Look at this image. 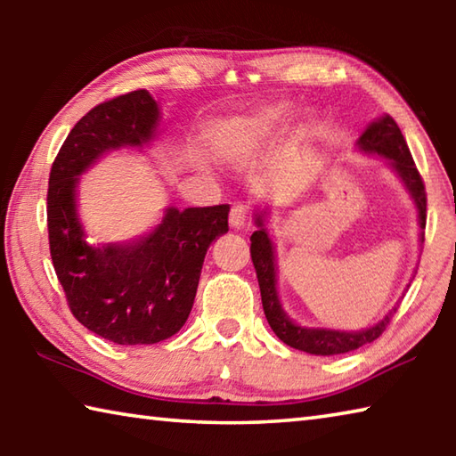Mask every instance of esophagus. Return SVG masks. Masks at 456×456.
<instances>
[{
    "instance_id": "1",
    "label": "esophagus",
    "mask_w": 456,
    "mask_h": 456,
    "mask_svg": "<svg viewBox=\"0 0 456 456\" xmlns=\"http://www.w3.org/2000/svg\"><path fill=\"white\" fill-rule=\"evenodd\" d=\"M247 215H249V207L243 203L233 205V209L229 213V225L233 229H241L247 223Z\"/></svg>"
}]
</instances>
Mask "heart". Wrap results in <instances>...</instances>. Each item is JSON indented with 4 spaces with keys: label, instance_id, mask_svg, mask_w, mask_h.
<instances>
[{
    "label": "heart",
    "instance_id": "obj_1",
    "mask_svg": "<svg viewBox=\"0 0 456 456\" xmlns=\"http://www.w3.org/2000/svg\"><path fill=\"white\" fill-rule=\"evenodd\" d=\"M288 117V104H269L229 120L217 136V152L225 159H241L261 149L281 133ZM310 130V126L304 125L299 128V134L307 136Z\"/></svg>",
    "mask_w": 456,
    "mask_h": 456
}]
</instances>
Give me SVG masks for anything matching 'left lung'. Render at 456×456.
I'll list each match as a JSON object with an SVG mask.
<instances>
[{
	"instance_id": "8db88e82",
	"label": "left lung",
	"mask_w": 456,
	"mask_h": 456,
	"mask_svg": "<svg viewBox=\"0 0 456 456\" xmlns=\"http://www.w3.org/2000/svg\"><path fill=\"white\" fill-rule=\"evenodd\" d=\"M362 152L380 154L382 159L388 160V165L395 168L396 175L403 179L404 187L411 192L419 211V225H420V241H424V227H427V192H424L422 176L416 168L412 154L408 151V144L400 133L395 118L386 117L374 120L356 142ZM265 213H257L256 223L257 231L251 235V259L256 265L261 304H264L265 318L269 326L275 331V336L283 344L291 348L302 350L315 356H334V354H346L362 348L364 344L374 342L376 338L382 336V331L390 323V318L396 314V307L392 310L382 322L376 326L360 330V331H339V330H323V328H302L293 323L285 312L281 310L280 297H277V269H275V253L273 243L269 239L265 229Z\"/></svg>"
}]
</instances>
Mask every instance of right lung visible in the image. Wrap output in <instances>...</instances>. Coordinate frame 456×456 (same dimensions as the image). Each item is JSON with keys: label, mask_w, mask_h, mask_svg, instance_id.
Listing matches in <instances>:
<instances>
[{"label": "right lung", "mask_w": 456, "mask_h": 456, "mask_svg": "<svg viewBox=\"0 0 456 456\" xmlns=\"http://www.w3.org/2000/svg\"><path fill=\"white\" fill-rule=\"evenodd\" d=\"M159 126V104L134 90L98 104L61 144L50 171V256L68 305L84 328L120 346L157 344L187 322L207 249L229 231V205L168 207L133 243L94 247L76 213L78 176L104 152L142 146Z\"/></svg>", "instance_id": "1"}]
</instances>
